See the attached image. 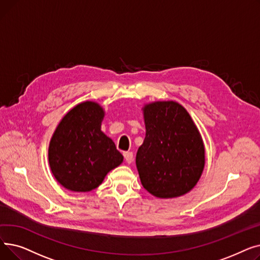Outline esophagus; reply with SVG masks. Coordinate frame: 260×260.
I'll list each match as a JSON object with an SVG mask.
<instances>
[{
  "instance_id": "34e87169",
  "label": "esophagus",
  "mask_w": 260,
  "mask_h": 260,
  "mask_svg": "<svg viewBox=\"0 0 260 260\" xmlns=\"http://www.w3.org/2000/svg\"><path fill=\"white\" fill-rule=\"evenodd\" d=\"M123 156H124V159H125V161L128 163V165H131V163H132V162H133V160H134L133 153H131V152H126V153L123 154Z\"/></svg>"
}]
</instances>
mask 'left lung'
<instances>
[{"mask_svg": "<svg viewBox=\"0 0 260 260\" xmlns=\"http://www.w3.org/2000/svg\"><path fill=\"white\" fill-rule=\"evenodd\" d=\"M143 115L145 138L136 155L143 187L158 198L186 194L198 182L206 162L194 121L174 101L146 104Z\"/></svg>", "mask_w": 260, "mask_h": 260, "instance_id": "1", "label": "left lung"}]
</instances>
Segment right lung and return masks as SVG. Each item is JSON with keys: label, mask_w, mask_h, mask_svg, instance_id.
Here are the masks:
<instances>
[{"label": "right lung", "mask_w": 260, "mask_h": 260, "mask_svg": "<svg viewBox=\"0 0 260 260\" xmlns=\"http://www.w3.org/2000/svg\"><path fill=\"white\" fill-rule=\"evenodd\" d=\"M103 108L86 101L68 112L54 131L48 161L57 181L73 192L98 187L109 171L119 167L123 156L101 131Z\"/></svg>", "instance_id": "right-lung-1"}]
</instances>
